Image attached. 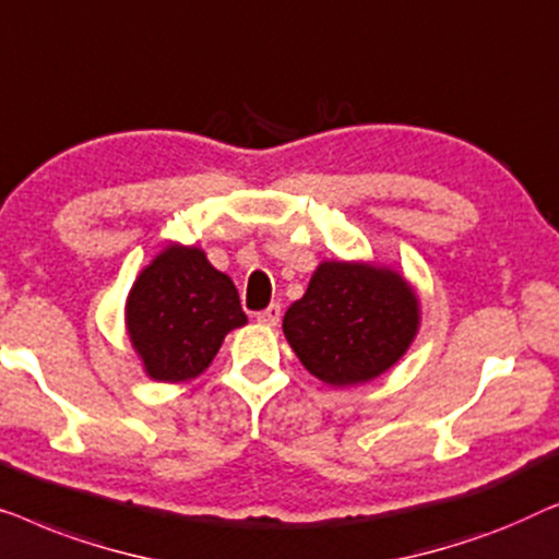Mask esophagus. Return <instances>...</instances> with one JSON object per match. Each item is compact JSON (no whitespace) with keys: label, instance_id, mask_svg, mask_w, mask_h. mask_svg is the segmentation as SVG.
Wrapping results in <instances>:
<instances>
[{"label":"esophagus","instance_id":"1","mask_svg":"<svg viewBox=\"0 0 559 559\" xmlns=\"http://www.w3.org/2000/svg\"><path fill=\"white\" fill-rule=\"evenodd\" d=\"M255 319H258V324H263V326H278V321H281V306H278V304H271L269 309L258 313Z\"/></svg>","mask_w":559,"mask_h":559}]
</instances>
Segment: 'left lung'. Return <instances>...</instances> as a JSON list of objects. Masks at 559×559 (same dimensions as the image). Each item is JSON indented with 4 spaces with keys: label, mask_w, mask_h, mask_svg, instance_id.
<instances>
[{
    "label": "left lung",
    "mask_w": 559,
    "mask_h": 559,
    "mask_svg": "<svg viewBox=\"0 0 559 559\" xmlns=\"http://www.w3.org/2000/svg\"><path fill=\"white\" fill-rule=\"evenodd\" d=\"M420 304L397 271L324 261L283 317V334L321 382L349 388L374 380L411 347Z\"/></svg>",
    "instance_id": "1"
}]
</instances>
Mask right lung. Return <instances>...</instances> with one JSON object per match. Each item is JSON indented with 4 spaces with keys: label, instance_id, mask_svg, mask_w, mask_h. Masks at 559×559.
<instances>
[{
    "label": "right lung",
    "instance_id": "right-lung-1",
    "mask_svg": "<svg viewBox=\"0 0 559 559\" xmlns=\"http://www.w3.org/2000/svg\"><path fill=\"white\" fill-rule=\"evenodd\" d=\"M248 321L230 276L204 250L171 242L139 273L126 298V329L156 382L202 374L227 332Z\"/></svg>",
    "mask_w": 559,
    "mask_h": 559
}]
</instances>
